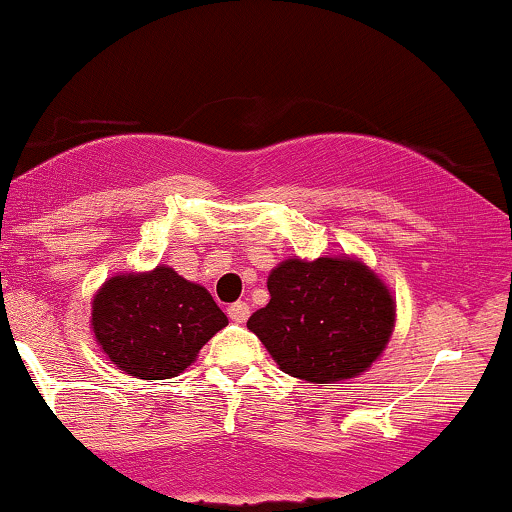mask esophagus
Instances as JSON below:
<instances>
[{
    "mask_svg": "<svg viewBox=\"0 0 512 512\" xmlns=\"http://www.w3.org/2000/svg\"><path fill=\"white\" fill-rule=\"evenodd\" d=\"M249 314H251L249 304H244V302H234L227 306V316H230L234 323H244L246 318H249Z\"/></svg>",
    "mask_w": 512,
    "mask_h": 512,
    "instance_id": "obj_1",
    "label": "esophagus"
}]
</instances>
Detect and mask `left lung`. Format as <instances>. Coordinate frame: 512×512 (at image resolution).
<instances>
[{
  "instance_id": "1",
  "label": "left lung",
  "mask_w": 512,
  "mask_h": 512,
  "mask_svg": "<svg viewBox=\"0 0 512 512\" xmlns=\"http://www.w3.org/2000/svg\"><path fill=\"white\" fill-rule=\"evenodd\" d=\"M270 302L246 321L285 374L309 383L354 378L381 357L395 326L383 280L350 256L287 258L268 275Z\"/></svg>"
}]
</instances>
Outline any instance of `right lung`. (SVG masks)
I'll return each instance as SVG.
<instances>
[{"mask_svg": "<svg viewBox=\"0 0 512 512\" xmlns=\"http://www.w3.org/2000/svg\"><path fill=\"white\" fill-rule=\"evenodd\" d=\"M95 342L124 374L143 381L179 376L227 326L206 287L158 266L114 275L93 297Z\"/></svg>", "mask_w": 512, "mask_h": 512, "instance_id": "right-lung-1", "label": "right lung"}]
</instances>
